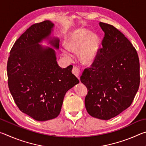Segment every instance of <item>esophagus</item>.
Returning <instances> with one entry per match:
<instances>
[{"label": "esophagus", "mask_w": 146, "mask_h": 146, "mask_svg": "<svg viewBox=\"0 0 146 146\" xmlns=\"http://www.w3.org/2000/svg\"><path fill=\"white\" fill-rule=\"evenodd\" d=\"M72 73L78 78V80H80V70L77 67L74 66L72 70Z\"/></svg>", "instance_id": "34e87169"}]
</instances>
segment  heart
<instances>
[{
	"instance_id": "b5f03b06",
	"label": "heart",
	"mask_w": 146,
	"mask_h": 146,
	"mask_svg": "<svg viewBox=\"0 0 146 146\" xmlns=\"http://www.w3.org/2000/svg\"><path fill=\"white\" fill-rule=\"evenodd\" d=\"M64 45L70 52L78 53L79 59L83 64L90 66L97 58L100 39L97 34L80 29L70 34L66 38ZM62 53L67 58H71L68 51L63 50Z\"/></svg>"
}]
</instances>
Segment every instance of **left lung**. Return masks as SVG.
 I'll return each mask as SVG.
<instances>
[{
	"instance_id": "left-lung-1",
	"label": "left lung",
	"mask_w": 146,
	"mask_h": 146,
	"mask_svg": "<svg viewBox=\"0 0 146 146\" xmlns=\"http://www.w3.org/2000/svg\"><path fill=\"white\" fill-rule=\"evenodd\" d=\"M102 48L81 82L88 89L85 106L91 117L110 120L131 104L140 85V63L130 41L114 26L100 23Z\"/></svg>"
}]
</instances>
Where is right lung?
Listing matches in <instances>:
<instances>
[{
  "mask_svg": "<svg viewBox=\"0 0 146 146\" xmlns=\"http://www.w3.org/2000/svg\"><path fill=\"white\" fill-rule=\"evenodd\" d=\"M53 27L49 21L29 27L15 42L7 64L8 87L15 102L37 121L58 117L66 92L79 82L71 73L72 65L61 68L55 50L39 44L47 38L54 48H59L58 38H48Z\"/></svg>",
  "mask_w": 146,
  "mask_h": 146,
  "instance_id": "add662e5",
  "label": "right lung"
}]
</instances>
